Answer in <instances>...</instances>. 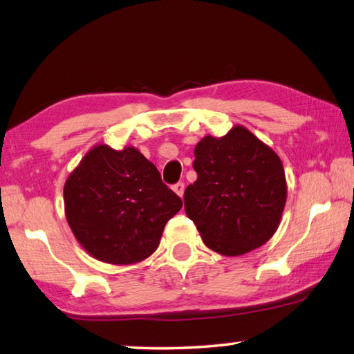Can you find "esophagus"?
I'll return each mask as SVG.
<instances>
[{
  "label": "esophagus",
  "mask_w": 354,
  "mask_h": 354,
  "mask_svg": "<svg viewBox=\"0 0 354 354\" xmlns=\"http://www.w3.org/2000/svg\"><path fill=\"white\" fill-rule=\"evenodd\" d=\"M172 189H174V192H176L177 196L183 197V192H185V183H183V182H178V183H176L174 186H172Z\"/></svg>",
  "instance_id": "34e87169"
}]
</instances>
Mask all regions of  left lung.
I'll list each match as a JSON object with an SVG mask.
<instances>
[{"label":"left lung","instance_id":"1","mask_svg":"<svg viewBox=\"0 0 354 354\" xmlns=\"http://www.w3.org/2000/svg\"><path fill=\"white\" fill-rule=\"evenodd\" d=\"M197 180L185 189V211L205 245L240 256L268 242L281 222L286 182L281 158L243 126L206 136L194 149Z\"/></svg>","mask_w":354,"mask_h":354}]
</instances>
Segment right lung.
<instances>
[{
  "mask_svg": "<svg viewBox=\"0 0 354 354\" xmlns=\"http://www.w3.org/2000/svg\"><path fill=\"white\" fill-rule=\"evenodd\" d=\"M182 198L132 146L92 148L64 185L66 218L83 248L106 263L142 262L157 250Z\"/></svg>",
  "mask_w": 354,
  "mask_h": 354,
  "instance_id": "obj_1",
  "label": "right lung"
}]
</instances>
